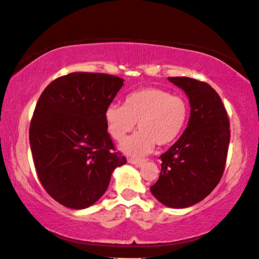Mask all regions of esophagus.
Listing matches in <instances>:
<instances>
[{
    "instance_id": "34e87169",
    "label": "esophagus",
    "mask_w": 259,
    "mask_h": 259,
    "mask_svg": "<svg viewBox=\"0 0 259 259\" xmlns=\"http://www.w3.org/2000/svg\"><path fill=\"white\" fill-rule=\"evenodd\" d=\"M128 162H130L131 164H135L136 167H141V165H142V164L145 162V160H138V159H132V158H130V159H128Z\"/></svg>"
}]
</instances>
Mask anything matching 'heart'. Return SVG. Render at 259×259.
<instances>
[{"label":"heart","mask_w":259,"mask_h":259,"mask_svg":"<svg viewBox=\"0 0 259 259\" xmlns=\"http://www.w3.org/2000/svg\"><path fill=\"white\" fill-rule=\"evenodd\" d=\"M188 119V104L158 88H143L126 96L124 106L110 104L105 110L107 128L113 139L123 141L135 128L140 131L120 144L132 157H143L154 144L169 145L183 133Z\"/></svg>","instance_id":"obj_1"}]
</instances>
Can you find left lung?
<instances>
[{"label":"left lung","mask_w":259,"mask_h":259,"mask_svg":"<svg viewBox=\"0 0 259 259\" xmlns=\"http://www.w3.org/2000/svg\"><path fill=\"white\" fill-rule=\"evenodd\" d=\"M189 100L190 116L183 135L167 152L151 193L163 205L185 208L203 201L217 187L226 165L230 124L217 91L190 77H168Z\"/></svg>","instance_id":"left-lung-1"}]
</instances>
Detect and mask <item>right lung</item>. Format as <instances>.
<instances>
[{
  "instance_id": "right-lung-1",
  "label": "right lung",
  "mask_w": 259,
  "mask_h": 259,
  "mask_svg": "<svg viewBox=\"0 0 259 259\" xmlns=\"http://www.w3.org/2000/svg\"><path fill=\"white\" fill-rule=\"evenodd\" d=\"M123 85L118 76L75 72L54 80L39 97L29 128L33 162L44 188L65 207L94 205L114 170L126 163L105 120Z\"/></svg>"
}]
</instances>
